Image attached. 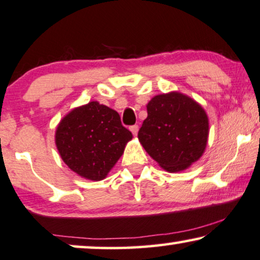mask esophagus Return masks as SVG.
I'll return each mask as SVG.
<instances>
[{
    "label": "esophagus",
    "instance_id": "obj_1",
    "mask_svg": "<svg viewBox=\"0 0 260 260\" xmlns=\"http://www.w3.org/2000/svg\"><path fill=\"white\" fill-rule=\"evenodd\" d=\"M138 131H139V127H138L137 124H134V126L131 127V132L133 133V136H134V137H136L137 134H138Z\"/></svg>",
    "mask_w": 260,
    "mask_h": 260
}]
</instances>
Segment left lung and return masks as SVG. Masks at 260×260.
<instances>
[{
  "instance_id": "obj_1",
  "label": "left lung",
  "mask_w": 260,
  "mask_h": 260,
  "mask_svg": "<svg viewBox=\"0 0 260 260\" xmlns=\"http://www.w3.org/2000/svg\"><path fill=\"white\" fill-rule=\"evenodd\" d=\"M138 139L150 157L169 172L188 169L205 153L209 120L200 103L178 91L151 99Z\"/></svg>"
}]
</instances>
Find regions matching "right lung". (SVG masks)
I'll return each mask as SVG.
<instances>
[{
	"label": "right lung",
	"instance_id": "1",
	"mask_svg": "<svg viewBox=\"0 0 260 260\" xmlns=\"http://www.w3.org/2000/svg\"><path fill=\"white\" fill-rule=\"evenodd\" d=\"M132 133L119 113L98 101L76 107L55 129V146L70 170L89 181H102L122 155Z\"/></svg>",
	"mask_w": 260,
	"mask_h": 260
}]
</instances>
